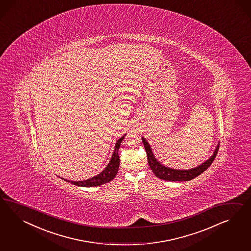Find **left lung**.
Returning a JSON list of instances; mask_svg holds the SVG:
<instances>
[{
  "instance_id": "left-lung-1",
  "label": "left lung",
  "mask_w": 251,
  "mask_h": 251,
  "mask_svg": "<svg viewBox=\"0 0 251 251\" xmlns=\"http://www.w3.org/2000/svg\"><path fill=\"white\" fill-rule=\"evenodd\" d=\"M142 140L145 145V151L147 153L148 164L151 167L153 174L161 179L167 180V181H190L191 179L195 178L198 176L201 175L202 172H204L206 169L212 165L219 149V144H218L215 147L213 154L210 156V158H208L198 167L190 168V169H174L161 164L159 161L155 158L152 152L151 145H149V143L144 137H142Z\"/></svg>"
}]
</instances>
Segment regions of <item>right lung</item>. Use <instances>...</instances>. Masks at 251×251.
<instances>
[{
  "mask_svg": "<svg viewBox=\"0 0 251 251\" xmlns=\"http://www.w3.org/2000/svg\"><path fill=\"white\" fill-rule=\"evenodd\" d=\"M125 136H126V134H124L122 138H120L116 142L114 151H113L110 161L108 162L107 166L104 168V170L101 173H99V175L95 176L90 177L88 179H85V180H81V181L68 180V179H65V178H62V177L61 178L64 179L65 181L70 182L71 184H74V185L78 186V187H87V188H89V187H97V186L103 185L105 183L110 182L116 176L117 173H118V170H119V167H120L119 150H120L122 140L125 138Z\"/></svg>",
  "mask_w": 251,
  "mask_h": 251,
  "instance_id": "obj_1",
  "label": "right lung"
}]
</instances>
